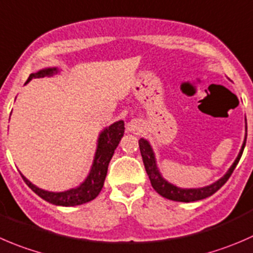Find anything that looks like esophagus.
I'll return each instance as SVG.
<instances>
[{
	"instance_id": "esophagus-1",
	"label": "esophagus",
	"mask_w": 253,
	"mask_h": 253,
	"mask_svg": "<svg viewBox=\"0 0 253 253\" xmlns=\"http://www.w3.org/2000/svg\"><path fill=\"white\" fill-rule=\"evenodd\" d=\"M126 129L131 132H139L141 130V124H140L139 121L136 119H132L129 123L126 124Z\"/></svg>"
}]
</instances>
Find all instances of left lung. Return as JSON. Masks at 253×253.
<instances>
[{
    "instance_id": "obj_1",
    "label": "left lung",
    "mask_w": 253,
    "mask_h": 253,
    "mask_svg": "<svg viewBox=\"0 0 253 253\" xmlns=\"http://www.w3.org/2000/svg\"><path fill=\"white\" fill-rule=\"evenodd\" d=\"M246 131H247V126H246ZM246 137H247V134H246ZM245 145H246V139H245L244 145H242V149L241 151H240L237 159L235 160V162L232 164V166L230 167L227 173L225 174L222 178H220L219 181L212 183L211 186L204 187V188L182 189V188H178V187L173 186V184L169 183V182L165 181V179L162 178L161 174L159 173V169H157L156 167L154 152H152V149L151 146H150V144L145 139L139 140V147H140V152H141L142 161H144L145 169H146V173L147 176H149L150 182H151L155 191H156L160 196L164 197V198L171 199V201H174V202H186V203L201 201V199L207 198V197H211L215 193V192L219 191V189L226 183V181L230 178L232 172H234L236 165L239 164L242 152H244Z\"/></svg>"
}]
</instances>
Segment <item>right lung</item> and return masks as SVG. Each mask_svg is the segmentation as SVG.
Returning <instances> with one entry per match:
<instances>
[{
	"label": "right lung",
	"instance_id": "add662e5",
	"mask_svg": "<svg viewBox=\"0 0 253 253\" xmlns=\"http://www.w3.org/2000/svg\"><path fill=\"white\" fill-rule=\"evenodd\" d=\"M54 72H57L56 69L42 70V71L37 72V74H31V76L28 77L27 82L31 81L32 79H37V77L39 79V77L51 76ZM123 134L124 122L119 121L117 122V123L112 124L111 126L107 127V129L99 135L98 147H97L93 166H92V169L91 172H89L86 181H84L81 186L77 187V188L70 189V191L66 192H61V193H52V192H46L42 191V189H39L38 187L32 184L24 176H22V178H23V181L26 182L27 186H28L34 193L38 194V196L44 199V201L49 202V203L51 204H55V206L74 207L93 201V199L99 194L102 187H103L109 161H111L112 156H113L114 154V150L118 146L119 141H121V137L123 136Z\"/></svg>",
	"mask_w": 253,
	"mask_h": 253
}]
</instances>
